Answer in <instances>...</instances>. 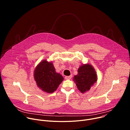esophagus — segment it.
<instances>
[{
	"instance_id": "1",
	"label": "esophagus",
	"mask_w": 130,
	"mask_h": 130,
	"mask_svg": "<svg viewBox=\"0 0 130 130\" xmlns=\"http://www.w3.org/2000/svg\"><path fill=\"white\" fill-rule=\"evenodd\" d=\"M71 78H72V75H70V76H66V77H65V79H66V80L70 79Z\"/></svg>"
}]
</instances>
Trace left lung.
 <instances>
[{"instance_id": "left-lung-1", "label": "left lung", "mask_w": 130, "mask_h": 130, "mask_svg": "<svg viewBox=\"0 0 130 130\" xmlns=\"http://www.w3.org/2000/svg\"><path fill=\"white\" fill-rule=\"evenodd\" d=\"M78 74L75 76L73 81L76 83L78 89L82 92H86L90 89L97 80L96 72L91 65L83 64L78 69Z\"/></svg>"}]
</instances>
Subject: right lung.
Here are the masks:
<instances>
[{"mask_svg": "<svg viewBox=\"0 0 130 130\" xmlns=\"http://www.w3.org/2000/svg\"><path fill=\"white\" fill-rule=\"evenodd\" d=\"M34 80L40 88L48 93H52L58 88L64 78L55 72L52 62L43 60L35 69Z\"/></svg>", "mask_w": 130, "mask_h": 130, "instance_id": "obj_1", "label": "right lung"}]
</instances>
